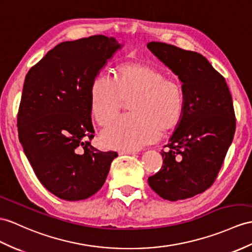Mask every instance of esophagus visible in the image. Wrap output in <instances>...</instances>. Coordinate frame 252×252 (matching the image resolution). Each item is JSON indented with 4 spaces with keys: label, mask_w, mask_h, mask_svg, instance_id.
<instances>
[{
    "label": "esophagus",
    "mask_w": 252,
    "mask_h": 252,
    "mask_svg": "<svg viewBox=\"0 0 252 252\" xmlns=\"http://www.w3.org/2000/svg\"><path fill=\"white\" fill-rule=\"evenodd\" d=\"M120 155H133V154H137L136 151H132V150H123L119 152Z\"/></svg>",
    "instance_id": "1"
}]
</instances>
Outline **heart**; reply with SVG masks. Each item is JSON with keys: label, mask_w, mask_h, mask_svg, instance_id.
<instances>
[{"label": "heart", "mask_w": 252, "mask_h": 252, "mask_svg": "<svg viewBox=\"0 0 252 252\" xmlns=\"http://www.w3.org/2000/svg\"><path fill=\"white\" fill-rule=\"evenodd\" d=\"M132 98L131 116L122 117L101 133V142L115 150H134L155 141L180 124L185 109L182 84L167 78L154 66L131 62L118 67L113 81L96 77L90 89L91 112L98 124L107 126L124 99Z\"/></svg>", "instance_id": "1"}]
</instances>
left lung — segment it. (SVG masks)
Wrapping results in <instances>:
<instances>
[{"mask_svg":"<svg viewBox=\"0 0 252 252\" xmlns=\"http://www.w3.org/2000/svg\"><path fill=\"white\" fill-rule=\"evenodd\" d=\"M147 48L181 80L185 109L161 152L162 167L149 185L169 201L194 197L216 180L234 137L236 120L225 79L203 55L151 41Z\"/></svg>","mask_w":252,"mask_h":252,"instance_id":"8db88e82","label":"left lung"}]
</instances>
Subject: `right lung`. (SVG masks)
Returning <instances> with one entry per match:
<instances>
[{
  "mask_svg": "<svg viewBox=\"0 0 252 252\" xmlns=\"http://www.w3.org/2000/svg\"><path fill=\"white\" fill-rule=\"evenodd\" d=\"M122 47L105 35L64 41L27 73L18 112L19 141L42 186L60 199L95 194L118 157L90 142L95 132L90 89Z\"/></svg>",
  "mask_w": 252,
  "mask_h": 252,
  "instance_id": "add662e5",
  "label": "right lung"
}]
</instances>
